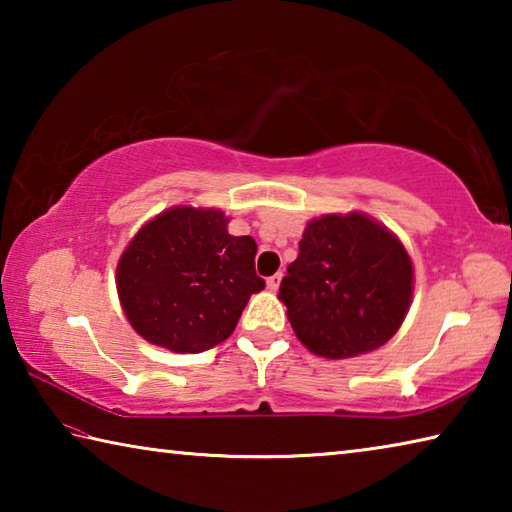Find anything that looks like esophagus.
<instances>
[{
	"label": "esophagus",
	"mask_w": 512,
	"mask_h": 512,
	"mask_svg": "<svg viewBox=\"0 0 512 512\" xmlns=\"http://www.w3.org/2000/svg\"><path fill=\"white\" fill-rule=\"evenodd\" d=\"M280 280H282V273H275V275H271L266 280V287L271 289V291H277V287H280Z\"/></svg>",
	"instance_id": "obj_1"
}]
</instances>
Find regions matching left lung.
<instances>
[{
    "instance_id": "1",
    "label": "left lung",
    "mask_w": 512,
    "mask_h": 512,
    "mask_svg": "<svg viewBox=\"0 0 512 512\" xmlns=\"http://www.w3.org/2000/svg\"><path fill=\"white\" fill-rule=\"evenodd\" d=\"M413 296L411 257L368 214H323L307 223L280 284L293 332L309 352L350 359L393 339Z\"/></svg>"
}]
</instances>
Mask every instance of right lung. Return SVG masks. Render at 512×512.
Instances as JSON below:
<instances>
[{
    "label": "right lung",
    "instance_id": "1",
    "mask_svg": "<svg viewBox=\"0 0 512 512\" xmlns=\"http://www.w3.org/2000/svg\"><path fill=\"white\" fill-rule=\"evenodd\" d=\"M253 237H232L214 207L176 205L144 223L117 264L121 309L153 345L196 354L235 332L253 293Z\"/></svg>",
    "mask_w": 512,
    "mask_h": 512
}]
</instances>
